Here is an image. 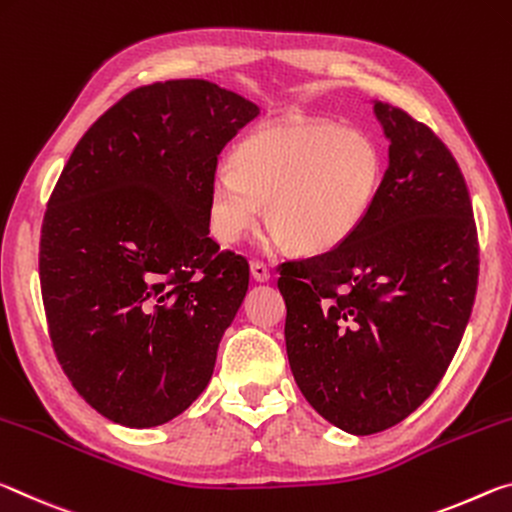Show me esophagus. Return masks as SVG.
Listing matches in <instances>:
<instances>
[{
    "label": "esophagus",
    "instance_id": "34e87169",
    "mask_svg": "<svg viewBox=\"0 0 512 512\" xmlns=\"http://www.w3.org/2000/svg\"><path fill=\"white\" fill-rule=\"evenodd\" d=\"M251 279L270 281V267H267L263 261H251Z\"/></svg>",
    "mask_w": 512,
    "mask_h": 512
}]
</instances>
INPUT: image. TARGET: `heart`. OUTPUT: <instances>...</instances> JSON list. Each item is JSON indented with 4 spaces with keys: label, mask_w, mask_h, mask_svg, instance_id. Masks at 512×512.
Returning a JSON list of instances; mask_svg holds the SVG:
<instances>
[{
    "label": "heart",
    "mask_w": 512,
    "mask_h": 512,
    "mask_svg": "<svg viewBox=\"0 0 512 512\" xmlns=\"http://www.w3.org/2000/svg\"><path fill=\"white\" fill-rule=\"evenodd\" d=\"M379 147L363 131L331 122L267 124L217 170L208 220L217 240L233 245L267 222L283 245L322 254L345 242L370 215L381 190Z\"/></svg>",
    "instance_id": "b5f03b06"
}]
</instances>
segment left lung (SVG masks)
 <instances>
[{"label":"left lung","mask_w":512,"mask_h":512,"mask_svg":"<svg viewBox=\"0 0 512 512\" xmlns=\"http://www.w3.org/2000/svg\"><path fill=\"white\" fill-rule=\"evenodd\" d=\"M390 163L370 215L324 254L276 267L290 370L324 420L354 435L420 408L463 340L479 283V238L445 142L376 102Z\"/></svg>","instance_id":"left-lung-1"}]
</instances>
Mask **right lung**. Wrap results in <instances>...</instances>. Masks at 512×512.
<instances>
[{
  "instance_id": "right-lung-1",
  "label": "right lung",
  "mask_w": 512,
  "mask_h": 512,
  "mask_svg": "<svg viewBox=\"0 0 512 512\" xmlns=\"http://www.w3.org/2000/svg\"><path fill=\"white\" fill-rule=\"evenodd\" d=\"M256 115L204 79L140 86L83 133L56 181L38 254L49 340L111 422H170L211 381L249 263L208 236V197L217 156Z\"/></svg>"
}]
</instances>
